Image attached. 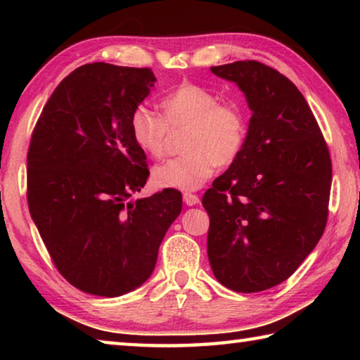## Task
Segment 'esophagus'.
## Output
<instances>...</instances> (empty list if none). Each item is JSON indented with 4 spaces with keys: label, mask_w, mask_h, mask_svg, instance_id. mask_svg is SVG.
Instances as JSON below:
<instances>
[{
    "label": "esophagus",
    "mask_w": 360,
    "mask_h": 360,
    "mask_svg": "<svg viewBox=\"0 0 360 360\" xmlns=\"http://www.w3.org/2000/svg\"><path fill=\"white\" fill-rule=\"evenodd\" d=\"M182 200H184V203H186L187 206H193V205L200 203V198H198V195L191 193V192H186L184 195H182Z\"/></svg>",
    "instance_id": "obj_1"
}]
</instances>
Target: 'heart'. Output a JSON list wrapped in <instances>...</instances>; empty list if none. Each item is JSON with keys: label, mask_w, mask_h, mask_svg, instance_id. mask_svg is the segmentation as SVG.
I'll return each instance as SVG.
<instances>
[{"label": "heart", "mask_w": 360, "mask_h": 360, "mask_svg": "<svg viewBox=\"0 0 360 360\" xmlns=\"http://www.w3.org/2000/svg\"><path fill=\"white\" fill-rule=\"evenodd\" d=\"M163 117L139 105L130 115L133 143L150 157L165 154L169 130L186 129L182 149L187 154L154 168V179L163 187L197 191L216 167H229L246 141V120L238 108L221 105L219 96L197 84L184 82L160 103Z\"/></svg>", "instance_id": "obj_1"}]
</instances>
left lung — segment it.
<instances>
[{
	"label": "left lung",
	"mask_w": 360,
	"mask_h": 360,
	"mask_svg": "<svg viewBox=\"0 0 360 360\" xmlns=\"http://www.w3.org/2000/svg\"><path fill=\"white\" fill-rule=\"evenodd\" d=\"M252 111L241 154L203 195L208 259L235 292L285 281L324 233L332 162L318 122L294 84L260 62L211 66Z\"/></svg>",
	"instance_id": "obj_1"
}]
</instances>
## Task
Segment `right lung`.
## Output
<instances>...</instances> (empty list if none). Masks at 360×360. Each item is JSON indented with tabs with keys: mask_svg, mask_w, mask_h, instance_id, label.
<instances>
[{
	"mask_svg": "<svg viewBox=\"0 0 360 360\" xmlns=\"http://www.w3.org/2000/svg\"><path fill=\"white\" fill-rule=\"evenodd\" d=\"M157 81L149 68L89 63L53 90L30 143L28 208L66 281L119 297L149 279L181 214L174 188L130 202L149 178L130 115Z\"/></svg>",
	"mask_w": 360,
	"mask_h": 360,
	"instance_id": "obj_1",
	"label": "right lung"
}]
</instances>
